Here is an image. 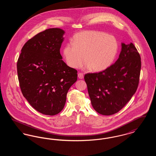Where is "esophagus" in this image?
Returning <instances> with one entry per match:
<instances>
[{"instance_id":"34e87169","label":"esophagus","mask_w":156,"mask_h":156,"mask_svg":"<svg viewBox=\"0 0 156 156\" xmlns=\"http://www.w3.org/2000/svg\"><path fill=\"white\" fill-rule=\"evenodd\" d=\"M78 77L80 78V79H82L83 78V74L81 73H79L78 74Z\"/></svg>"}]
</instances>
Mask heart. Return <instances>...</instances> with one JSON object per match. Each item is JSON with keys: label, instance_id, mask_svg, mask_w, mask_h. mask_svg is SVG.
Returning a JSON list of instances; mask_svg holds the SVG:
<instances>
[{"label": "heart", "instance_id": "1", "mask_svg": "<svg viewBox=\"0 0 156 156\" xmlns=\"http://www.w3.org/2000/svg\"><path fill=\"white\" fill-rule=\"evenodd\" d=\"M118 49V43L113 36L102 31L89 30L75 34L72 44L64 46L63 54L69 67L80 68L85 59L87 68L99 72L111 65Z\"/></svg>", "mask_w": 156, "mask_h": 156}]
</instances>
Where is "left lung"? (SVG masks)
I'll list each match as a JSON object with an SVG mask.
<instances>
[{"label":"left lung","mask_w":156,"mask_h":156,"mask_svg":"<svg viewBox=\"0 0 156 156\" xmlns=\"http://www.w3.org/2000/svg\"><path fill=\"white\" fill-rule=\"evenodd\" d=\"M141 65L134 45L122 43L115 63L99 73L85 75L91 104L98 113L111 115L126 105L137 89Z\"/></svg>","instance_id":"8db88e82"}]
</instances>
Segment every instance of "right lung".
I'll use <instances>...</instances> for the list:
<instances>
[{"mask_svg": "<svg viewBox=\"0 0 156 156\" xmlns=\"http://www.w3.org/2000/svg\"><path fill=\"white\" fill-rule=\"evenodd\" d=\"M64 33L58 28L38 33L23 45L17 62L23 95L34 109L46 115L63 109L67 92L77 80V71L61 59Z\"/></svg>", "mask_w": 156, "mask_h": 156, "instance_id": "add662e5", "label": "right lung"}]
</instances>
